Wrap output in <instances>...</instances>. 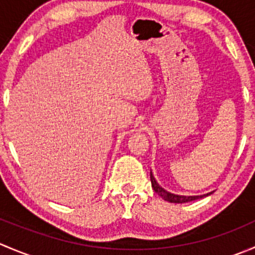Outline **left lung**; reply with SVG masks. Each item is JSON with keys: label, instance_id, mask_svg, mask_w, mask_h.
I'll list each match as a JSON object with an SVG mask.
<instances>
[{"label": "left lung", "instance_id": "left-lung-1", "mask_svg": "<svg viewBox=\"0 0 255 255\" xmlns=\"http://www.w3.org/2000/svg\"><path fill=\"white\" fill-rule=\"evenodd\" d=\"M150 181H151V187L154 189V191H155L156 194L161 197V199H164L165 201L173 202V204H185V202H190V201H194V200H197V199H202V197H206V196H208V195L212 194V192H208V194H206V195H200V196H182V195L170 194V192L165 191L163 187L159 186V184L155 181V179H154L151 171H150Z\"/></svg>", "mask_w": 255, "mask_h": 255}]
</instances>
